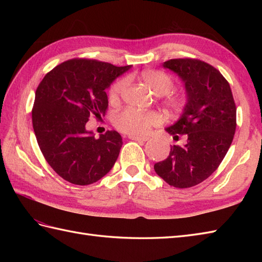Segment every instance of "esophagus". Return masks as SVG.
Instances as JSON below:
<instances>
[{"instance_id":"esophagus-1","label":"esophagus","mask_w":262,"mask_h":262,"mask_svg":"<svg viewBox=\"0 0 262 262\" xmlns=\"http://www.w3.org/2000/svg\"><path fill=\"white\" fill-rule=\"evenodd\" d=\"M129 138L133 141H138V142H146L148 140L147 136H136V135H129Z\"/></svg>"}]
</instances>
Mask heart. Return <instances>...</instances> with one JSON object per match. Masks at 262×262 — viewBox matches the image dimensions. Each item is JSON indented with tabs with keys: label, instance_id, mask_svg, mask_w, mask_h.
<instances>
[{
	"label": "heart",
	"instance_id": "b5f03b06",
	"mask_svg": "<svg viewBox=\"0 0 262 262\" xmlns=\"http://www.w3.org/2000/svg\"><path fill=\"white\" fill-rule=\"evenodd\" d=\"M141 79L149 90L157 96H162L163 103L173 111H179L185 105V99L179 94H170L173 89V79L168 73L160 70H146L141 74ZM126 88V80H117L110 86L108 97L111 102H116ZM160 117L154 113H140L133 109H125L114 117L115 126L121 132L133 135H142L158 125Z\"/></svg>",
	"mask_w": 262,
	"mask_h": 262
}]
</instances>
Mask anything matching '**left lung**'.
<instances>
[{"mask_svg":"<svg viewBox=\"0 0 262 262\" xmlns=\"http://www.w3.org/2000/svg\"><path fill=\"white\" fill-rule=\"evenodd\" d=\"M185 83L187 103L174 125L166 128L183 146H171L169 157L154 164L158 176L176 188H190L219 168L232 144L236 128V107L229 82L214 66L194 58L166 60Z\"/></svg>","mask_w":262,"mask_h":262,"instance_id":"8db88e82","label":"left lung"}]
</instances>
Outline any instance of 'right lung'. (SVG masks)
<instances>
[{
  "mask_svg": "<svg viewBox=\"0 0 262 262\" xmlns=\"http://www.w3.org/2000/svg\"><path fill=\"white\" fill-rule=\"evenodd\" d=\"M130 65L73 58L57 65L36 90L32 127L39 148L56 173L73 185L97 182L113 168L122 140L107 130L96 138L85 125L108 109V89Z\"/></svg>",
  "mask_w": 262,
  "mask_h": 262,
  "instance_id": "1",
  "label": "right lung"
}]
</instances>
